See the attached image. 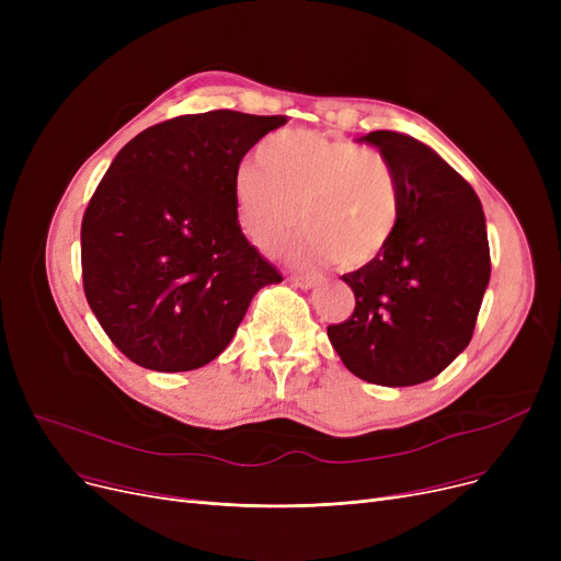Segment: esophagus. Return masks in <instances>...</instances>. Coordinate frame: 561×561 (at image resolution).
<instances>
[{
  "label": "esophagus",
  "mask_w": 561,
  "mask_h": 561,
  "mask_svg": "<svg viewBox=\"0 0 561 561\" xmlns=\"http://www.w3.org/2000/svg\"><path fill=\"white\" fill-rule=\"evenodd\" d=\"M318 282H320V277H316V275H300V277L296 275V277H290V284H293V286L305 288V290L318 286Z\"/></svg>",
  "instance_id": "obj_1"
}]
</instances>
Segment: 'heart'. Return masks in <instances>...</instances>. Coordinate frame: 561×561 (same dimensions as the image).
<instances>
[{
  "label": "heart",
  "instance_id": "1",
  "mask_svg": "<svg viewBox=\"0 0 561 561\" xmlns=\"http://www.w3.org/2000/svg\"><path fill=\"white\" fill-rule=\"evenodd\" d=\"M233 204L263 254H277L302 222L290 250L298 268L332 261L343 271L362 268L389 245L400 218L398 180L385 154L307 129L261 142L259 163L233 172Z\"/></svg>",
  "mask_w": 561,
  "mask_h": 561
}]
</instances>
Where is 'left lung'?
Returning <instances> with one entry per match:
<instances>
[{"mask_svg": "<svg viewBox=\"0 0 561 561\" xmlns=\"http://www.w3.org/2000/svg\"><path fill=\"white\" fill-rule=\"evenodd\" d=\"M391 163L400 218L389 245L341 279L355 313L328 336L350 373L381 387H414L448 368L476 330L491 277L482 202L432 147L370 131Z\"/></svg>", "mask_w": 561, "mask_h": 561, "instance_id": "left-lung-1", "label": "left lung"}]
</instances>
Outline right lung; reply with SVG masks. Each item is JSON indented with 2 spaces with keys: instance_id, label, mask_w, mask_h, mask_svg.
Returning a JSON list of instances; mask_svg holds the SVG:
<instances>
[{
  "instance_id": "add662e5",
  "label": "right lung",
  "mask_w": 561,
  "mask_h": 561,
  "mask_svg": "<svg viewBox=\"0 0 561 561\" xmlns=\"http://www.w3.org/2000/svg\"><path fill=\"white\" fill-rule=\"evenodd\" d=\"M286 115L209 111L140 131L81 222L83 293L134 364L182 373L229 345L256 290L282 275L241 231L233 172Z\"/></svg>"
}]
</instances>
